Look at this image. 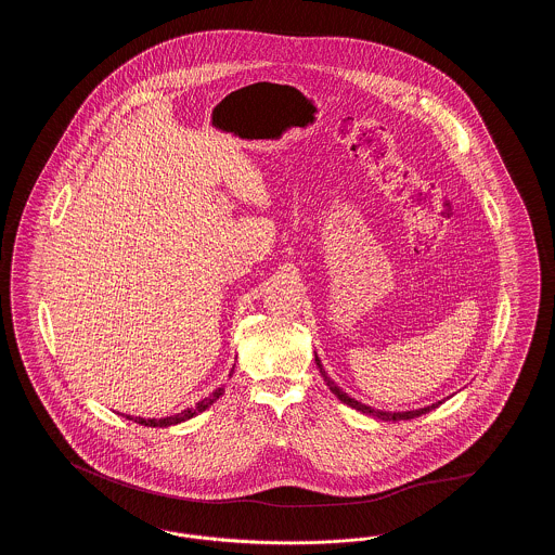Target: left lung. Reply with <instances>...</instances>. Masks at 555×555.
<instances>
[{
    "mask_svg": "<svg viewBox=\"0 0 555 555\" xmlns=\"http://www.w3.org/2000/svg\"><path fill=\"white\" fill-rule=\"evenodd\" d=\"M317 366L320 369V374H322V378H324V383H326V387L335 393V396L339 397L341 401H344L345 405H349V408H353V410H358V412H362V414H369V416H374V418H378V421H385V423H391V421H410V418H418V416H423L426 412H430V410H435L439 403H443V401H437V403H433V405H426V408H421V410H408V412H383V410H374V408H370L366 403H362V401H358V399H353V397L347 396L341 387H337L335 385V380L324 372L322 369V364H320V360H318L317 356Z\"/></svg>",
    "mask_w": 555,
    "mask_h": 555,
    "instance_id": "1",
    "label": "left lung"
}]
</instances>
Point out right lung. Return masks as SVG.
<instances>
[{
  "label": "right lung",
  "mask_w": 555,
  "mask_h": 555,
  "mask_svg": "<svg viewBox=\"0 0 555 555\" xmlns=\"http://www.w3.org/2000/svg\"><path fill=\"white\" fill-rule=\"evenodd\" d=\"M224 393V389L220 387V389H216L211 396L204 397L202 401H197L193 408H186L183 410L181 414H175V416H166V418H134V423L143 424V426H172V424L185 423L189 418H193V416H197L199 412H204V410H208L211 403L218 399V397ZM129 421H132L131 416H127Z\"/></svg>",
  "instance_id": "1"
}]
</instances>
